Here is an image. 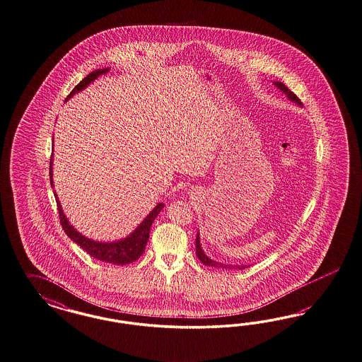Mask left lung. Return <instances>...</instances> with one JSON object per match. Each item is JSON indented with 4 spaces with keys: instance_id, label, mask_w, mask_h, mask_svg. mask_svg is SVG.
I'll list each match as a JSON object with an SVG mask.
<instances>
[{
    "instance_id": "1",
    "label": "left lung",
    "mask_w": 362,
    "mask_h": 362,
    "mask_svg": "<svg viewBox=\"0 0 362 362\" xmlns=\"http://www.w3.org/2000/svg\"><path fill=\"white\" fill-rule=\"evenodd\" d=\"M273 84H274L275 87L278 88V89H281V90L286 95L287 99L290 100V101H293V103L297 104L298 107H303L302 103H300V100H299L284 83H281V81H273ZM195 247H197V257L199 258L200 262L203 263V264H206V266L215 267V269H222V270H243V269L247 267V264H226V263L216 262V261L211 259L209 255H206V252L202 249L199 231H198V234H197Z\"/></svg>"
}]
</instances>
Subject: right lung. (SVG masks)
Masks as SVG:
<instances>
[{
  "label": "right lung",
  "mask_w": 362,
  "mask_h": 362,
  "mask_svg": "<svg viewBox=\"0 0 362 362\" xmlns=\"http://www.w3.org/2000/svg\"><path fill=\"white\" fill-rule=\"evenodd\" d=\"M110 69L111 68H101V69H96V71L90 72L87 77H84L74 88V90L69 93V96L65 100L68 101L74 95L81 92L83 89H86L100 75L107 74ZM49 170L50 186H52V188H54V185H53V155L50 158ZM53 192H54V198H56V202H57V209H59V214H60V222H62L65 234L71 238L77 246H80L84 251H87L90 257L99 259L101 262L112 263V264H117V266H123V264L135 262L136 259H139L143 255L146 246H147V242H148V238H150L151 226L153 223L155 218L164 209L163 203H158L152 209V211H150V214L141 221V223L137 226L136 228L131 234H128L127 237L122 238V239H117V240L103 242V240H95L92 238L86 237L80 231H77L75 227L71 225V222L66 218V215L64 214L62 203L59 200L56 191H53Z\"/></svg>",
  "instance_id": "add662e5"
}]
</instances>
